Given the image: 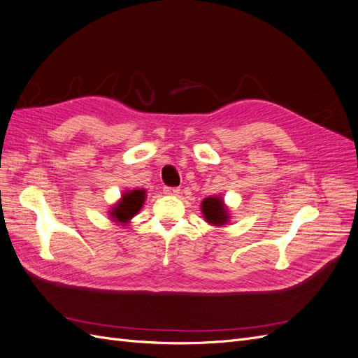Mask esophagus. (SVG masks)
<instances>
[{
	"label": "esophagus",
	"mask_w": 358,
	"mask_h": 358,
	"mask_svg": "<svg viewBox=\"0 0 358 358\" xmlns=\"http://www.w3.org/2000/svg\"><path fill=\"white\" fill-rule=\"evenodd\" d=\"M179 192H180V189L176 187H166L164 188V194H167V196H178Z\"/></svg>",
	"instance_id": "34e87169"
}]
</instances>
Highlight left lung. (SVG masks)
<instances>
[{
  "label": "left lung",
  "instance_id": "obj_1",
  "mask_svg": "<svg viewBox=\"0 0 358 358\" xmlns=\"http://www.w3.org/2000/svg\"><path fill=\"white\" fill-rule=\"evenodd\" d=\"M201 212L204 220L212 225H222L229 221V212H227L221 197L204 199L201 203Z\"/></svg>",
  "mask_w": 358,
  "mask_h": 358
}]
</instances>
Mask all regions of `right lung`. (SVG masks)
Segmentation results:
<instances>
[{
	"label": "right lung",
	"mask_w": 358,
	"mask_h": 358,
	"mask_svg": "<svg viewBox=\"0 0 358 358\" xmlns=\"http://www.w3.org/2000/svg\"><path fill=\"white\" fill-rule=\"evenodd\" d=\"M145 197V189L127 191L121 201L115 206L113 210H110V218L119 222H128L134 215H137L140 209H142Z\"/></svg>",
	"instance_id": "add662e5"
}]
</instances>
